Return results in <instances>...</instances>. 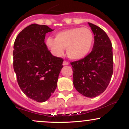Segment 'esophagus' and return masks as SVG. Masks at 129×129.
<instances>
[{
    "label": "esophagus",
    "mask_w": 129,
    "mask_h": 129,
    "mask_svg": "<svg viewBox=\"0 0 129 129\" xmlns=\"http://www.w3.org/2000/svg\"><path fill=\"white\" fill-rule=\"evenodd\" d=\"M63 66H67V65H69V62L67 61H66V60H64L63 62Z\"/></svg>",
    "instance_id": "obj_1"
}]
</instances>
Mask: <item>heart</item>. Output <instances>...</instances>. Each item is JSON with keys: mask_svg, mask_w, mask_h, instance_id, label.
I'll return each instance as SVG.
<instances>
[{"mask_svg": "<svg viewBox=\"0 0 129 129\" xmlns=\"http://www.w3.org/2000/svg\"><path fill=\"white\" fill-rule=\"evenodd\" d=\"M94 44V35L88 28H73L56 34L55 38L49 37L46 45L54 55L60 56L64 48L68 57L72 60H80L89 54Z\"/></svg>", "mask_w": 129, "mask_h": 129, "instance_id": "heart-1", "label": "heart"}]
</instances>
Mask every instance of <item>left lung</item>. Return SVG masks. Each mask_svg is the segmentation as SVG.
<instances>
[{"mask_svg": "<svg viewBox=\"0 0 129 129\" xmlns=\"http://www.w3.org/2000/svg\"><path fill=\"white\" fill-rule=\"evenodd\" d=\"M88 23L94 35L92 51L84 58L70 63L76 90L83 96L94 98L103 93L110 83L113 72V51L106 33Z\"/></svg>", "mask_w": 129, "mask_h": 129, "instance_id": "obj_1", "label": "left lung"}]
</instances>
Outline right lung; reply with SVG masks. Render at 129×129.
Instances as JSON below:
<instances>
[{"instance_id":"add662e5","label":"right lung","mask_w":129,"mask_h":129,"mask_svg":"<svg viewBox=\"0 0 129 129\" xmlns=\"http://www.w3.org/2000/svg\"><path fill=\"white\" fill-rule=\"evenodd\" d=\"M53 29L34 23L17 35L14 44L13 68L18 84L29 98L42 103L57 87L63 59L53 56L45 41L46 33Z\"/></svg>"}]
</instances>
